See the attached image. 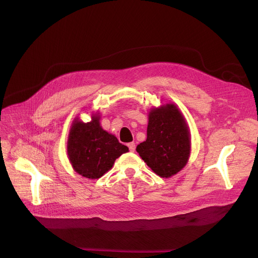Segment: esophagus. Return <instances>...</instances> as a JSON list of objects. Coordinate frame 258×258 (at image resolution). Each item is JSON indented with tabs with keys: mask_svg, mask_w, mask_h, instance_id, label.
<instances>
[{
	"mask_svg": "<svg viewBox=\"0 0 258 258\" xmlns=\"http://www.w3.org/2000/svg\"><path fill=\"white\" fill-rule=\"evenodd\" d=\"M128 149H130V151L131 152H134L135 151V149H136V144L134 143V142H132V143H128Z\"/></svg>",
	"mask_w": 258,
	"mask_h": 258,
	"instance_id": "esophagus-1",
	"label": "esophagus"
}]
</instances>
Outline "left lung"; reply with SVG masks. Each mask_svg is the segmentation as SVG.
<instances>
[{
  "mask_svg": "<svg viewBox=\"0 0 258 258\" xmlns=\"http://www.w3.org/2000/svg\"><path fill=\"white\" fill-rule=\"evenodd\" d=\"M136 150L160 177H171L184 168L189 156L190 139L183 116L176 106L168 104L151 110L147 139Z\"/></svg>",
  "mask_w": 258,
  "mask_h": 258,
  "instance_id": "1",
  "label": "left lung"
}]
</instances>
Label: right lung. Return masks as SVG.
<instances>
[{
  "label": "right lung",
  "mask_w": 258,
  "mask_h": 258,
  "mask_svg": "<svg viewBox=\"0 0 258 258\" xmlns=\"http://www.w3.org/2000/svg\"><path fill=\"white\" fill-rule=\"evenodd\" d=\"M128 151L117 138L100 126L99 116L84 123L76 120L70 131L68 155L74 170L89 179H98L108 172L116 158Z\"/></svg>",
  "instance_id": "right-lung-1"
}]
</instances>
